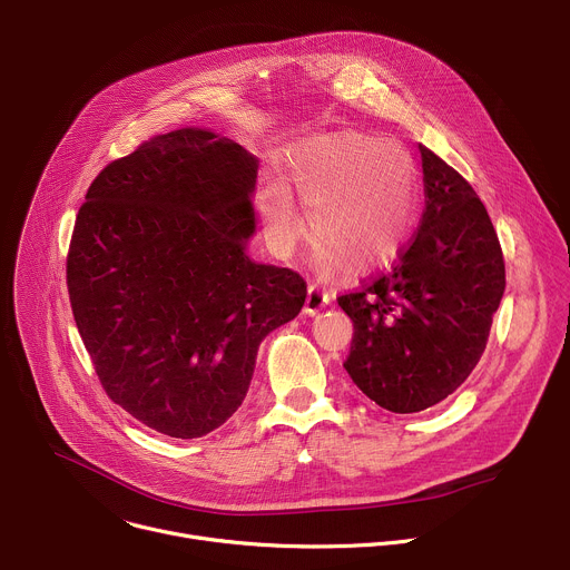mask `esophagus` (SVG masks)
<instances>
[{
	"instance_id": "34e87169",
	"label": "esophagus",
	"mask_w": 570,
	"mask_h": 570,
	"mask_svg": "<svg viewBox=\"0 0 570 570\" xmlns=\"http://www.w3.org/2000/svg\"><path fill=\"white\" fill-rule=\"evenodd\" d=\"M332 295L324 293L322 288L317 286H308V293H306V302H304V313L306 315H317L324 306L330 304Z\"/></svg>"
}]
</instances>
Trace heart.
I'll list each match as a JSON object with an SVG mask.
<instances>
[{
    "instance_id": "heart-1",
    "label": "heart",
    "mask_w": 570,
    "mask_h": 570,
    "mask_svg": "<svg viewBox=\"0 0 570 570\" xmlns=\"http://www.w3.org/2000/svg\"><path fill=\"white\" fill-rule=\"evenodd\" d=\"M379 145L376 137L347 130L288 146L279 178H266L257 191L271 248L291 255L308 238L311 220L324 271H345L347 259L372 268L394 257L415 218V167L399 146ZM387 156L400 161L403 175L380 165Z\"/></svg>"
}]
</instances>
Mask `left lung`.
<instances>
[{"label":"left lung","mask_w":570,"mask_h":570,"mask_svg":"<svg viewBox=\"0 0 570 570\" xmlns=\"http://www.w3.org/2000/svg\"><path fill=\"white\" fill-rule=\"evenodd\" d=\"M426 209L411 246L363 291L341 295L354 322L345 370L390 413H420L478 365L505 291L503 250L473 187L422 146Z\"/></svg>","instance_id":"obj_1"}]
</instances>
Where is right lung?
<instances>
[{"mask_svg":"<svg viewBox=\"0 0 570 570\" xmlns=\"http://www.w3.org/2000/svg\"><path fill=\"white\" fill-rule=\"evenodd\" d=\"M259 159L180 128L115 159L78 209L67 288L108 396L194 440L248 394L262 341L304 304V279L248 255Z\"/></svg>","mask_w":570,"mask_h":570,"instance_id":"obj_1","label":"right lung"}]
</instances>
